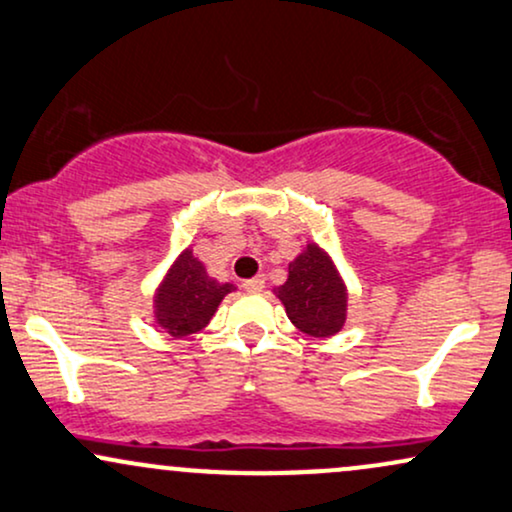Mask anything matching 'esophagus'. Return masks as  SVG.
I'll list each match as a JSON object with an SVG mask.
<instances>
[{
  "label": "esophagus",
  "instance_id": "1",
  "mask_svg": "<svg viewBox=\"0 0 512 512\" xmlns=\"http://www.w3.org/2000/svg\"><path fill=\"white\" fill-rule=\"evenodd\" d=\"M264 283H267V279H264V276L260 274V276H255V279H248L243 283V288L248 293H260L262 288H264Z\"/></svg>",
  "mask_w": 512,
  "mask_h": 512
}]
</instances>
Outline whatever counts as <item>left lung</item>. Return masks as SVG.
I'll return each mask as SVG.
<instances>
[{
  "label": "left lung",
  "mask_w": 512,
  "mask_h": 512,
  "mask_svg": "<svg viewBox=\"0 0 512 512\" xmlns=\"http://www.w3.org/2000/svg\"><path fill=\"white\" fill-rule=\"evenodd\" d=\"M286 315L310 336H334L346 322V286L329 255L310 243L288 267V281L276 288Z\"/></svg>",
  "instance_id": "left-lung-1"
}]
</instances>
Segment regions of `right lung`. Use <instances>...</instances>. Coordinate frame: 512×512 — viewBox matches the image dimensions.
<instances>
[{"label": "right lung", "instance_id": "obj_1", "mask_svg": "<svg viewBox=\"0 0 512 512\" xmlns=\"http://www.w3.org/2000/svg\"><path fill=\"white\" fill-rule=\"evenodd\" d=\"M231 291V283L209 279L202 262H197L193 252L186 250L159 286L155 300L157 322L164 326L166 334L176 338L195 334L209 324L224 295Z\"/></svg>", "mask_w": 512, "mask_h": 512}]
</instances>
